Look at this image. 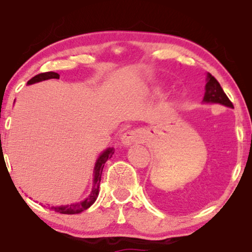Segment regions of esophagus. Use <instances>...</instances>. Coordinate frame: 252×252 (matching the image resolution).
Masks as SVG:
<instances>
[{
  "label": "esophagus",
  "instance_id": "1",
  "mask_svg": "<svg viewBox=\"0 0 252 252\" xmlns=\"http://www.w3.org/2000/svg\"><path fill=\"white\" fill-rule=\"evenodd\" d=\"M141 140H142V134H141L140 130H136V129L128 130V131L124 132L122 137H121V141H122V143L126 147L131 146L132 143L138 142V141Z\"/></svg>",
  "mask_w": 252,
  "mask_h": 252
}]
</instances>
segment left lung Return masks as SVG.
Here are the masks:
<instances>
[{"instance_id": "left-lung-1", "label": "left lung", "mask_w": 252, "mask_h": 252, "mask_svg": "<svg viewBox=\"0 0 252 252\" xmlns=\"http://www.w3.org/2000/svg\"><path fill=\"white\" fill-rule=\"evenodd\" d=\"M202 100L205 103H219L221 105L228 106V108H233V104L225 94L220 84L210 73H207V83L205 86V96Z\"/></svg>"}]
</instances>
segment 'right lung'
Masks as SVG:
<instances>
[{
  "label": "right lung",
  "instance_id": "1",
  "mask_svg": "<svg viewBox=\"0 0 252 252\" xmlns=\"http://www.w3.org/2000/svg\"><path fill=\"white\" fill-rule=\"evenodd\" d=\"M47 79H59V74L56 72H45V73H39L35 77L32 78L31 80H28V85L34 83L42 82V80ZM114 154V148H108L104 150L102 154L99 155V158H97L96 164H94V187H92L91 194H90L85 200L76 202V204L71 205H63V206H53L52 210L56 211L58 213H63V215H76V213H80L83 211L88 210L94 201H96L98 194H99V182L100 178H102V172L104 168V164H105L108 158H110Z\"/></svg>",
  "mask_w": 252,
  "mask_h": 252
}]
</instances>
